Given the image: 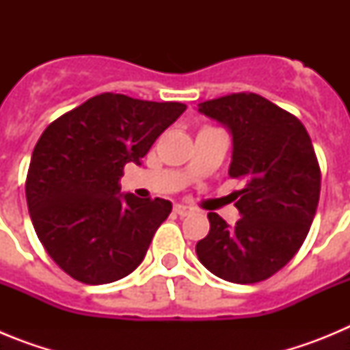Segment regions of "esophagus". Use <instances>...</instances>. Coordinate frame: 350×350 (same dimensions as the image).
Returning <instances> with one entry per match:
<instances>
[{
	"label": "esophagus",
	"instance_id": "obj_1",
	"mask_svg": "<svg viewBox=\"0 0 350 350\" xmlns=\"http://www.w3.org/2000/svg\"><path fill=\"white\" fill-rule=\"evenodd\" d=\"M173 212L177 213V215H180V217H185V215H189V213L193 212V208H189V206L185 205H175L173 206Z\"/></svg>",
	"mask_w": 350,
	"mask_h": 350
}]
</instances>
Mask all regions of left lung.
I'll return each instance as SVG.
<instances>
[{
  "instance_id": "1",
  "label": "left lung",
  "mask_w": 350,
  "mask_h": 350,
  "mask_svg": "<svg viewBox=\"0 0 350 350\" xmlns=\"http://www.w3.org/2000/svg\"><path fill=\"white\" fill-rule=\"evenodd\" d=\"M200 112L233 135L230 177L242 219L226 224L208 213L210 231L196 243L206 270L234 284L267 280L303 245L321 193L319 161L301 120L254 92L200 103Z\"/></svg>"
}]
</instances>
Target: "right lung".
Returning a JSON list of instances; mask_svg holds the SVG:
<instances>
[{"mask_svg":"<svg viewBox=\"0 0 350 350\" xmlns=\"http://www.w3.org/2000/svg\"><path fill=\"white\" fill-rule=\"evenodd\" d=\"M185 108L103 92L42 133L27 170V208L47 254L70 277L100 286L144 261L172 203L119 194V180Z\"/></svg>","mask_w":350,"mask_h":350,"instance_id":"obj_1","label":"right lung"}]
</instances>
